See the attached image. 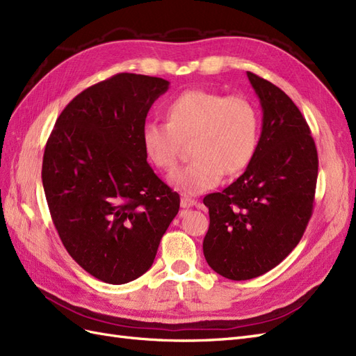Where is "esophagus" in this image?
I'll return each instance as SVG.
<instances>
[{
	"mask_svg": "<svg viewBox=\"0 0 356 356\" xmlns=\"http://www.w3.org/2000/svg\"><path fill=\"white\" fill-rule=\"evenodd\" d=\"M197 202L195 200V199H191V197H187V196H181V208H184V209H187V208H191V207H195Z\"/></svg>",
	"mask_w": 356,
	"mask_h": 356,
	"instance_id": "obj_1",
	"label": "esophagus"
}]
</instances>
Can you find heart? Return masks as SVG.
<instances>
[{
	"label": "heart",
	"mask_w": 356,
	"mask_h": 356,
	"mask_svg": "<svg viewBox=\"0 0 356 356\" xmlns=\"http://www.w3.org/2000/svg\"><path fill=\"white\" fill-rule=\"evenodd\" d=\"M260 135V114L243 96L195 89L181 93L166 108V122H147L141 144L149 161L165 172L178 165L182 141L195 156L169 177L187 195L217 187L224 174L234 175L252 160Z\"/></svg>",
	"instance_id": "b5f03b06"
}]
</instances>
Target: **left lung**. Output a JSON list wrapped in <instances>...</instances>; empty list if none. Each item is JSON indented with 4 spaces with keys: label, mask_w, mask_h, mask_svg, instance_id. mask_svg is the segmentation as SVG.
<instances>
[{
    "label": "left lung",
    "mask_w": 356,
    "mask_h": 356,
    "mask_svg": "<svg viewBox=\"0 0 356 356\" xmlns=\"http://www.w3.org/2000/svg\"><path fill=\"white\" fill-rule=\"evenodd\" d=\"M246 75L263 111L260 141L243 174L203 199L204 258L232 281L261 276L294 250L314 211L318 178L315 141L297 105L270 81Z\"/></svg>",
    "instance_id": "left-lung-1"
}]
</instances>
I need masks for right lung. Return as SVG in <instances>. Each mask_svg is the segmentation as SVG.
Returning <instances> with one entry per match:
<instances>
[{"label": "right lung", "instance_id": "obj_1", "mask_svg": "<svg viewBox=\"0 0 356 356\" xmlns=\"http://www.w3.org/2000/svg\"><path fill=\"white\" fill-rule=\"evenodd\" d=\"M169 81L122 72L65 106L42 157V187L68 254L102 282L122 285L152 267L179 209L147 163L141 131Z\"/></svg>", "mask_w": 356, "mask_h": 356}]
</instances>
